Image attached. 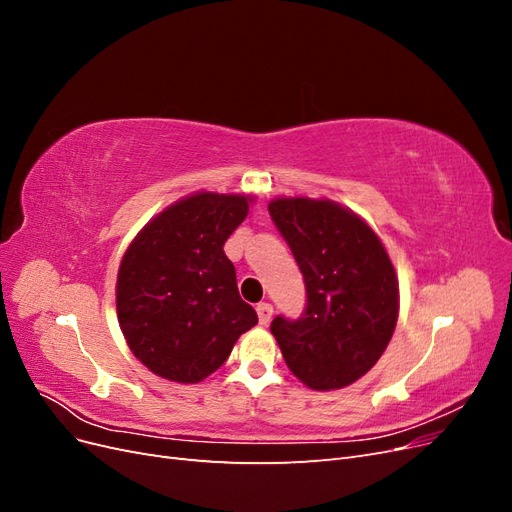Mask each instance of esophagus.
I'll use <instances>...</instances> for the list:
<instances>
[{
	"instance_id": "34e87169",
	"label": "esophagus",
	"mask_w": 512,
	"mask_h": 512,
	"mask_svg": "<svg viewBox=\"0 0 512 512\" xmlns=\"http://www.w3.org/2000/svg\"><path fill=\"white\" fill-rule=\"evenodd\" d=\"M256 312H258L260 324H269L271 318H273V305H271V303H260V305L256 307Z\"/></svg>"
}]
</instances>
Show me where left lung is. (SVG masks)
<instances>
[{
  "label": "left lung",
  "instance_id": "left-lung-1",
  "mask_svg": "<svg viewBox=\"0 0 512 512\" xmlns=\"http://www.w3.org/2000/svg\"><path fill=\"white\" fill-rule=\"evenodd\" d=\"M269 213L307 290L305 314L277 316L271 333L305 386L344 389L378 363L393 337L399 316L393 262L374 228L335 200L280 196Z\"/></svg>",
  "mask_w": 512,
  "mask_h": 512
}]
</instances>
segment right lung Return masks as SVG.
I'll return each mask as SVG.
<instances>
[{"label":"right lung","instance_id":"obj_1","mask_svg":"<svg viewBox=\"0 0 512 512\" xmlns=\"http://www.w3.org/2000/svg\"><path fill=\"white\" fill-rule=\"evenodd\" d=\"M250 203L252 194L194 192L151 218L123 254L117 320L132 354L156 376L205 380L258 322L224 254Z\"/></svg>","mask_w":512,"mask_h":512}]
</instances>
